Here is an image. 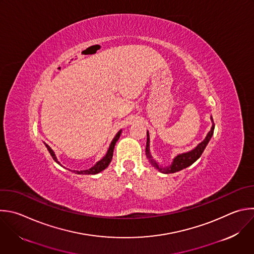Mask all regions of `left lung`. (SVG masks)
Here are the masks:
<instances>
[{
  "instance_id": "left-lung-1",
  "label": "left lung",
  "mask_w": 254,
  "mask_h": 254,
  "mask_svg": "<svg viewBox=\"0 0 254 254\" xmlns=\"http://www.w3.org/2000/svg\"><path fill=\"white\" fill-rule=\"evenodd\" d=\"M211 121L213 123V120L211 118ZM213 130H214V124H212V127H211V129L209 130V132L207 133L206 137L204 138L203 141H201L194 149H192L191 151H189V152H186V153H182V154H179L173 161L172 165L171 166H167V167H159L158 164L152 159L151 155H150V152H149V134H148V131H147V139H146V148H145V154L146 156L149 158L151 164L157 168V170L163 174H174V173H177V172H180L182 170H184V168H187L188 166L191 165L194 161H196L200 155L202 154L204 148L206 147L207 143L209 142L212 134H213Z\"/></svg>"
}]
</instances>
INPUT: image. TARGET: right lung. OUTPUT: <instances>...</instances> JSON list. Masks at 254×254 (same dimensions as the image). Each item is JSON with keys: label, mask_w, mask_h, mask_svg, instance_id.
I'll list each match as a JSON object with an SVG mask.
<instances>
[{"label": "right lung", "mask_w": 254, "mask_h": 254, "mask_svg": "<svg viewBox=\"0 0 254 254\" xmlns=\"http://www.w3.org/2000/svg\"><path fill=\"white\" fill-rule=\"evenodd\" d=\"M121 133H122V130H120V131L116 134V136L114 137V139H113V141H112V143H111V145H110V147H109V150H108L107 154H106L100 161H98L93 167H91V168H89V170H86V171H79V172H78V171H74V173L77 174V175H96V174H99V173H101L102 171H104L105 168H107V167L109 166L110 162L112 161L113 153H114V148H115V144H116V142L118 141V139L120 138ZM46 146H47L48 150L50 151V153H51L52 157L54 158V160L57 161L58 163H60V162L57 160V157H56V155H55L53 149H52L48 144H46Z\"/></svg>", "instance_id": "add662e5"}]
</instances>
